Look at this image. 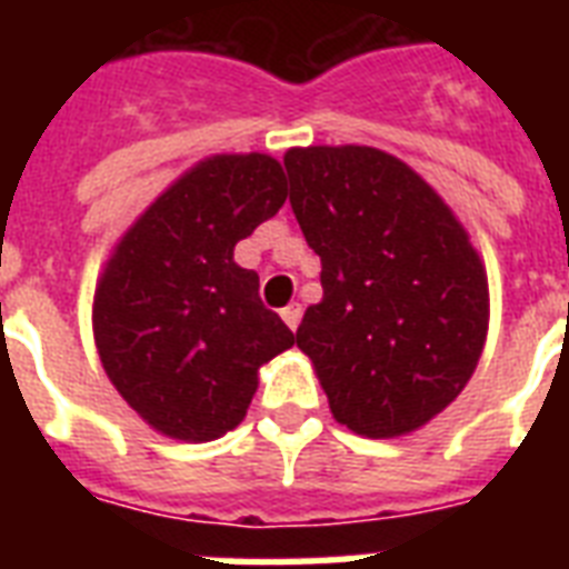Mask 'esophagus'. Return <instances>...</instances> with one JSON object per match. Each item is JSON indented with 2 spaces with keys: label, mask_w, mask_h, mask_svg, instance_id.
<instances>
[{
  "label": "esophagus",
  "mask_w": 569,
  "mask_h": 569,
  "mask_svg": "<svg viewBox=\"0 0 569 569\" xmlns=\"http://www.w3.org/2000/svg\"><path fill=\"white\" fill-rule=\"evenodd\" d=\"M280 316H283L286 328L298 330V325H301V316H303L301 303H289V307H283V310H280Z\"/></svg>",
  "instance_id": "34e87169"
}]
</instances>
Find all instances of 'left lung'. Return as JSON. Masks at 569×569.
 Instances as JSON below:
<instances>
[{
    "instance_id": "1",
    "label": "left lung",
    "mask_w": 569,
    "mask_h": 569,
    "mask_svg": "<svg viewBox=\"0 0 569 569\" xmlns=\"http://www.w3.org/2000/svg\"><path fill=\"white\" fill-rule=\"evenodd\" d=\"M283 164L325 289L295 339L330 413L372 440L419 431L481 360L485 259L437 189L378 147H292Z\"/></svg>"
}]
</instances>
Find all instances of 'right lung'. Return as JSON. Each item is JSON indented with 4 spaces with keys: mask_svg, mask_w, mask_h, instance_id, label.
I'll use <instances>...</instances> for the list:
<instances>
[{
    "mask_svg": "<svg viewBox=\"0 0 569 569\" xmlns=\"http://www.w3.org/2000/svg\"><path fill=\"white\" fill-rule=\"evenodd\" d=\"M286 203L274 156L218 153L156 197L93 289V342L123 401L162 437L209 442L244 419L259 369L295 333L232 248Z\"/></svg>",
    "mask_w": 569,
    "mask_h": 569,
    "instance_id": "1",
    "label": "right lung"
}]
</instances>
